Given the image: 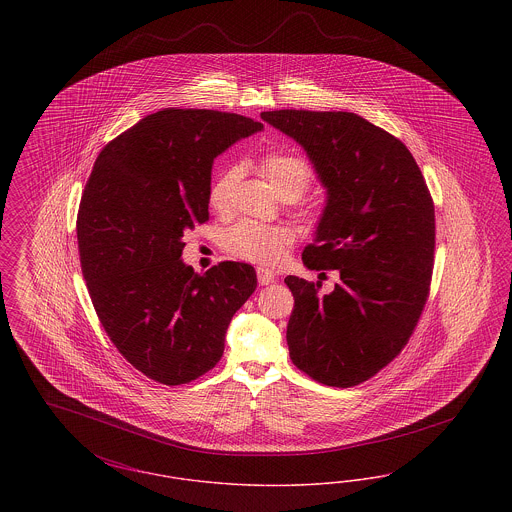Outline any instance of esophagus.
Listing matches in <instances>:
<instances>
[{"label": "esophagus", "instance_id": "1", "mask_svg": "<svg viewBox=\"0 0 512 512\" xmlns=\"http://www.w3.org/2000/svg\"><path fill=\"white\" fill-rule=\"evenodd\" d=\"M257 280H259L261 286H268V284H272L276 280V276L267 268H257Z\"/></svg>", "mask_w": 512, "mask_h": 512}]
</instances>
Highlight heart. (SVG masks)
Masks as SVG:
<instances>
[{
  "label": "heart",
  "instance_id": "1",
  "mask_svg": "<svg viewBox=\"0 0 512 512\" xmlns=\"http://www.w3.org/2000/svg\"><path fill=\"white\" fill-rule=\"evenodd\" d=\"M261 167L270 186L278 195L293 194L301 197L313 182L311 165L303 157L293 153H268ZM238 176L240 171L236 167H230L213 180L209 188L211 209L219 213L230 209ZM292 240L293 232L286 226H267L253 220H242L222 234V247L226 249V253L240 261L259 267H274L282 261Z\"/></svg>",
  "mask_w": 512,
  "mask_h": 512
}]
</instances>
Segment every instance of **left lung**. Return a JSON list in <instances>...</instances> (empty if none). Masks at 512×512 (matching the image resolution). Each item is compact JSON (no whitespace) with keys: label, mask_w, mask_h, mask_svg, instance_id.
<instances>
[{"label":"left lung","mask_w":512,"mask_h":512,"mask_svg":"<svg viewBox=\"0 0 512 512\" xmlns=\"http://www.w3.org/2000/svg\"><path fill=\"white\" fill-rule=\"evenodd\" d=\"M261 119L303 147L326 188L311 270H338L340 284L297 276L286 340L293 365L332 388H351L391 363L426 305L436 247L434 201L407 146L345 111H265Z\"/></svg>","instance_id":"obj_1"}]
</instances>
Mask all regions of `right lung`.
<instances>
[{
	"label": "right lung",
	"mask_w": 512,
	"mask_h": 512,
	"mask_svg": "<svg viewBox=\"0 0 512 512\" xmlns=\"http://www.w3.org/2000/svg\"><path fill=\"white\" fill-rule=\"evenodd\" d=\"M263 122L211 109H163L101 149L80 199V267L99 322L147 378L180 386L224 353L255 268L184 265V232L209 220L215 157Z\"/></svg>",
	"instance_id": "1"
}]
</instances>
